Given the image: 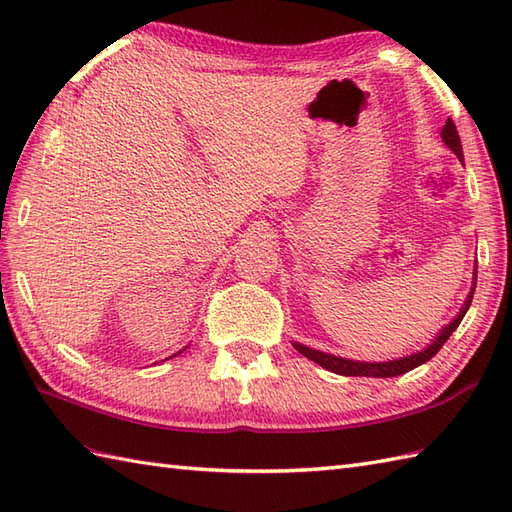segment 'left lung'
<instances>
[{
    "label": "left lung",
    "instance_id": "obj_1",
    "mask_svg": "<svg viewBox=\"0 0 512 512\" xmlns=\"http://www.w3.org/2000/svg\"><path fill=\"white\" fill-rule=\"evenodd\" d=\"M443 141L445 144L456 152V157L462 161V146H460V137H458V130H456V124L454 120L445 122L443 130ZM478 277V275H475ZM475 281V279H473ZM473 292H475V285L471 288V294L469 299L465 301V307H462L460 314L451 320V323L438 334V338L430 344V347L414 353V355H408V358H399V360H392V362H353V360H344V358H336V355H329V353H323V351H316V349H310V347H303V344L294 342V349L299 351L301 355H305L307 360H312L316 364H320L323 368H327V371L331 373H338V375H347V377H397V375H403L412 371V368H417L421 364H425L427 360H432L434 355L441 351L443 344L449 340V336L454 334L456 327L460 325V320L465 318L469 305H471V299H473Z\"/></svg>",
    "mask_w": 512,
    "mask_h": 512
}]
</instances>
